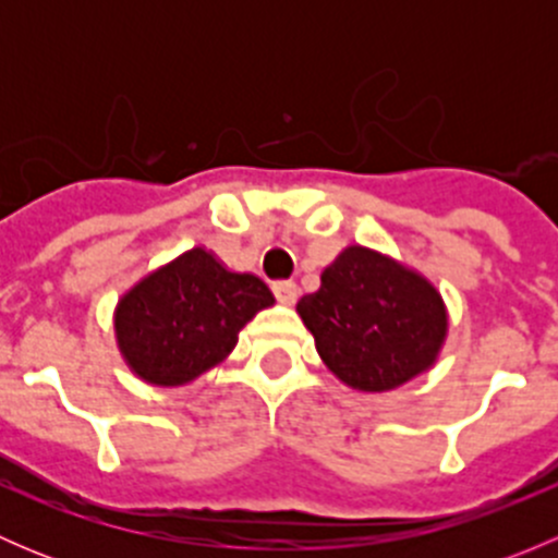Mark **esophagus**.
Returning <instances> with one entry per match:
<instances>
[{
	"label": "esophagus",
	"instance_id": "esophagus-1",
	"mask_svg": "<svg viewBox=\"0 0 558 558\" xmlns=\"http://www.w3.org/2000/svg\"><path fill=\"white\" fill-rule=\"evenodd\" d=\"M272 291L278 296V302H283V305H294L296 296H300V289H296L294 280H278V283H272Z\"/></svg>",
	"mask_w": 558,
	"mask_h": 558
}]
</instances>
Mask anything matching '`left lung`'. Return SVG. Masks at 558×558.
<instances>
[{
	"instance_id": "8db88e82",
	"label": "left lung",
	"mask_w": 558,
	"mask_h": 558,
	"mask_svg": "<svg viewBox=\"0 0 558 558\" xmlns=\"http://www.w3.org/2000/svg\"><path fill=\"white\" fill-rule=\"evenodd\" d=\"M320 362L340 384L384 393L429 373L448 337L440 291L421 272L364 245H348L296 302Z\"/></svg>"
}]
</instances>
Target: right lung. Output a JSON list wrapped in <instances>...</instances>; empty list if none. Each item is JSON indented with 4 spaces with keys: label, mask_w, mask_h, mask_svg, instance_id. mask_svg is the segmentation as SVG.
<instances>
[{
    "label": "right lung",
    "mask_w": 558,
    "mask_h": 558,
    "mask_svg": "<svg viewBox=\"0 0 558 558\" xmlns=\"http://www.w3.org/2000/svg\"><path fill=\"white\" fill-rule=\"evenodd\" d=\"M275 296L262 278L232 272L207 247H191L145 275L118 300L116 342L150 386H185L221 364L240 329Z\"/></svg>",
    "instance_id": "1"
}]
</instances>
